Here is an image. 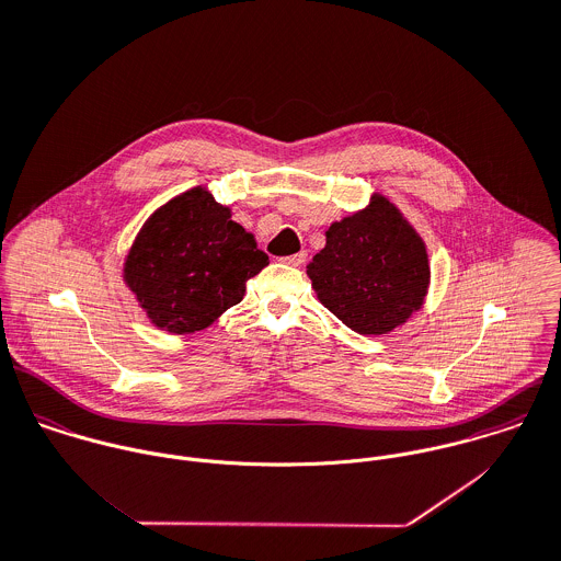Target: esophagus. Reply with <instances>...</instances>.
Instances as JSON below:
<instances>
[{"mask_svg": "<svg viewBox=\"0 0 561 561\" xmlns=\"http://www.w3.org/2000/svg\"><path fill=\"white\" fill-rule=\"evenodd\" d=\"M283 261H285V263H287V265H294V267H296V265H302V263H305V261H307V252H305V250H302V252H298V254H291V256H285V259H283Z\"/></svg>", "mask_w": 561, "mask_h": 561, "instance_id": "34e87169", "label": "esophagus"}]
</instances>
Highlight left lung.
<instances>
[{
  "mask_svg": "<svg viewBox=\"0 0 561 561\" xmlns=\"http://www.w3.org/2000/svg\"><path fill=\"white\" fill-rule=\"evenodd\" d=\"M307 274L320 302L362 335L400 327L422 307L431 276L422 239L382 195L327 230Z\"/></svg>",
  "mask_w": 561,
  "mask_h": 561,
  "instance_id": "left-lung-1",
  "label": "left lung"
}]
</instances>
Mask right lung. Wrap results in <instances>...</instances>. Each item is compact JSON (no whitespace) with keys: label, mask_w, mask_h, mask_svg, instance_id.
<instances>
[{"label":"right lung","mask_w":561,"mask_h":561,"mask_svg":"<svg viewBox=\"0 0 561 561\" xmlns=\"http://www.w3.org/2000/svg\"><path fill=\"white\" fill-rule=\"evenodd\" d=\"M267 263L254 237L230 219V208L195 187L148 219L124 276L152 324L183 335L241 302L245 280Z\"/></svg>","instance_id":"obj_1"}]
</instances>
